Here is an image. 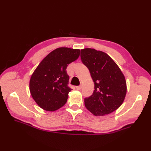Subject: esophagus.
Listing matches in <instances>:
<instances>
[{"instance_id": "esophagus-1", "label": "esophagus", "mask_w": 151, "mask_h": 151, "mask_svg": "<svg viewBox=\"0 0 151 151\" xmlns=\"http://www.w3.org/2000/svg\"><path fill=\"white\" fill-rule=\"evenodd\" d=\"M76 89H77V90H81V89H82V86H76Z\"/></svg>"}]
</instances>
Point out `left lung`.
<instances>
[{"mask_svg":"<svg viewBox=\"0 0 151 151\" xmlns=\"http://www.w3.org/2000/svg\"><path fill=\"white\" fill-rule=\"evenodd\" d=\"M82 63L88 67L95 90L84 99L86 108L95 116L116 110L127 94V82L119 67L106 53L94 49L81 50Z\"/></svg>","mask_w":151,"mask_h":151,"instance_id":"left-lung-1","label":"left lung"}]
</instances>
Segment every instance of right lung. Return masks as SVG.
Masks as SVG:
<instances>
[{"label": "right lung", "instance_id": "1", "mask_svg": "<svg viewBox=\"0 0 151 151\" xmlns=\"http://www.w3.org/2000/svg\"><path fill=\"white\" fill-rule=\"evenodd\" d=\"M79 56V49L60 47L50 52L38 65L31 76L29 86L32 97L40 108L54 111L66 103L71 91L66 69Z\"/></svg>", "mask_w": 151, "mask_h": 151}]
</instances>
